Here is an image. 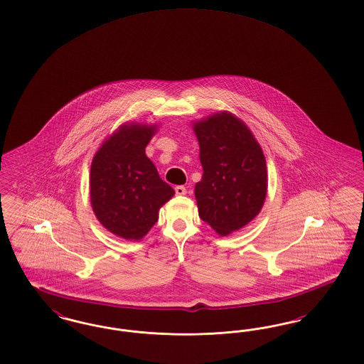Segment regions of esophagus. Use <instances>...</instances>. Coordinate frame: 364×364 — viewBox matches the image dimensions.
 <instances>
[{
    "label": "esophagus",
    "mask_w": 364,
    "mask_h": 364,
    "mask_svg": "<svg viewBox=\"0 0 364 364\" xmlns=\"http://www.w3.org/2000/svg\"><path fill=\"white\" fill-rule=\"evenodd\" d=\"M176 195H186L187 193V188L184 186H176L175 187Z\"/></svg>",
    "instance_id": "1"
}]
</instances>
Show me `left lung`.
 <instances>
[{"mask_svg": "<svg viewBox=\"0 0 364 364\" xmlns=\"http://www.w3.org/2000/svg\"><path fill=\"white\" fill-rule=\"evenodd\" d=\"M203 176L195 186L199 217L228 235L255 218L267 195L262 147L247 126L230 112L195 123Z\"/></svg>", "mask_w": 364, "mask_h": 364, "instance_id": "8db88e82", "label": "left lung"}]
</instances>
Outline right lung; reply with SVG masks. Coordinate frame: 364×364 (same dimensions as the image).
Returning <instances> with one entry per match:
<instances>
[{
	"mask_svg": "<svg viewBox=\"0 0 364 364\" xmlns=\"http://www.w3.org/2000/svg\"><path fill=\"white\" fill-rule=\"evenodd\" d=\"M154 127L123 124L92 161L90 202L102 226L126 240H141L159 220V210L173 195L145 147Z\"/></svg>",
	"mask_w": 364,
	"mask_h": 364,
	"instance_id": "obj_1",
	"label": "right lung"
}]
</instances>
